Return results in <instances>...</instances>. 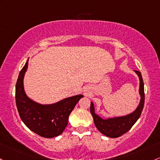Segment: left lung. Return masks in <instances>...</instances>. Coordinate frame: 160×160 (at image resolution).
Wrapping results in <instances>:
<instances>
[{
  "label": "left lung",
  "instance_id": "left-lung-1",
  "mask_svg": "<svg viewBox=\"0 0 160 160\" xmlns=\"http://www.w3.org/2000/svg\"><path fill=\"white\" fill-rule=\"evenodd\" d=\"M134 72L139 77V94L140 100L138 107L134 112L123 116L108 117L106 118H102L95 112L94 104L92 102H91L90 112L93 118L95 125L102 134L108 138H118L122 134L127 133L139 119L143 111V105H144V85H143L141 73L138 71H134Z\"/></svg>",
  "mask_w": 160,
  "mask_h": 160
}]
</instances>
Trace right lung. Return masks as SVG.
I'll use <instances>...</instances> for the list:
<instances>
[{"label": "right lung", "instance_id": "1", "mask_svg": "<svg viewBox=\"0 0 160 160\" xmlns=\"http://www.w3.org/2000/svg\"><path fill=\"white\" fill-rule=\"evenodd\" d=\"M29 59L21 70L16 84V104L19 115L26 127L39 136L52 138L62 134L68 125V118L79 100V94L52 104H40L31 99L24 89V76Z\"/></svg>", "mask_w": 160, "mask_h": 160}]
</instances>
